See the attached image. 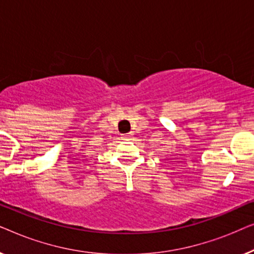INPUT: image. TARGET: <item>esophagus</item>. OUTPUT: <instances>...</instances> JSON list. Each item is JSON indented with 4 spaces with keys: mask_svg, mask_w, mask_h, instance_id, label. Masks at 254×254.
Here are the masks:
<instances>
[{
    "mask_svg": "<svg viewBox=\"0 0 254 254\" xmlns=\"http://www.w3.org/2000/svg\"><path fill=\"white\" fill-rule=\"evenodd\" d=\"M131 136H133V134H131V133L124 134V135H123V140H130Z\"/></svg>",
    "mask_w": 254,
    "mask_h": 254,
    "instance_id": "obj_1",
    "label": "esophagus"
}]
</instances>
